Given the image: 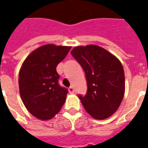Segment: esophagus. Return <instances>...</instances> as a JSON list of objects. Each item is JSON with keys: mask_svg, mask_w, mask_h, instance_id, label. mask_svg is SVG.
I'll return each instance as SVG.
<instances>
[{"mask_svg": "<svg viewBox=\"0 0 148 148\" xmlns=\"http://www.w3.org/2000/svg\"><path fill=\"white\" fill-rule=\"evenodd\" d=\"M68 90H69V93H74V87H73V86L70 87V88L68 89Z\"/></svg>", "mask_w": 148, "mask_h": 148, "instance_id": "1", "label": "esophagus"}]
</instances>
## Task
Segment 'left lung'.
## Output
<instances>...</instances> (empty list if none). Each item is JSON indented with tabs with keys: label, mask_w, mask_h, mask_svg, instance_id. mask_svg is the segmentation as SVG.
<instances>
[{
	"label": "left lung",
	"mask_w": 148,
	"mask_h": 148,
	"mask_svg": "<svg viewBox=\"0 0 148 148\" xmlns=\"http://www.w3.org/2000/svg\"><path fill=\"white\" fill-rule=\"evenodd\" d=\"M71 54L86 74V94L78 95L82 106L95 119L109 117L117 110L124 97L125 80L121 62L97 45L76 47Z\"/></svg>",
	"instance_id": "8db88e82"
}]
</instances>
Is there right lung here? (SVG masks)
Here are the masks:
<instances>
[{"mask_svg": "<svg viewBox=\"0 0 148 148\" xmlns=\"http://www.w3.org/2000/svg\"><path fill=\"white\" fill-rule=\"evenodd\" d=\"M71 48L46 44L32 52L22 64L20 94L26 109L38 119H51L65 103L68 90L58 84L56 67Z\"/></svg>", "mask_w": 148, "mask_h": 148, "instance_id": "1", "label": "right lung"}]
</instances>
